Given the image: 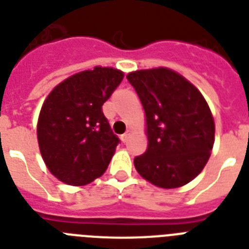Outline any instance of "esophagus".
<instances>
[{
  "label": "esophagus",
  "mask_w": 249,
  "mask_h": 249,
  "mask_svg": "<svg viewBox=\"0 0 249 249\" xmlns=\"http://www.w3.org/2000/svg\"><path fill=\"white\" fill-rule=\"evenodd\" d=\"M129 137H130V131L127 130L126 133L123 134L122 138H120V139H122V142H127V139H129Z\"/></svg>",
  "instance_id": "obj_1"
}]
</instances>
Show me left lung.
Instances as JSON below:
<instances>
[{
    "instance_id": "1",
    "label": "left lung",
    "mask_w": 249,
    "mask_h": 249,
    "mask_svg": "<svg viewBox=\"0 0 249 249\" xmlns=\"http://www.w3.org/2000/svg\"><path fill=\"white\" fill-rule=\"evenodd\" d=\"M145 111L148 148L134 159L135 169L151 184L173 189L203 170L214 144L215 125L202 92L168 68L126 75Z\"/></svg>"
}]
</instances>
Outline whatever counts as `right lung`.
<instances>
[{
	"instance_id": "1",
	"label": "right lung",
	"mask_w": 249,
	"mask_h": 249,
	"mask_svg": "<svg viewBox=\"0 0 249 249\" xmlns=\"http://www.w3.org/2000/svg\"><path fill=\"white\" fill-rule=\"evenodd\" d=\"M124 72L95 66L71 75L45 99L37 120L41 157L50 173L69 185H86L107 169L119 139L103 114V104Z\"/></svg>"
}]
</instances>
